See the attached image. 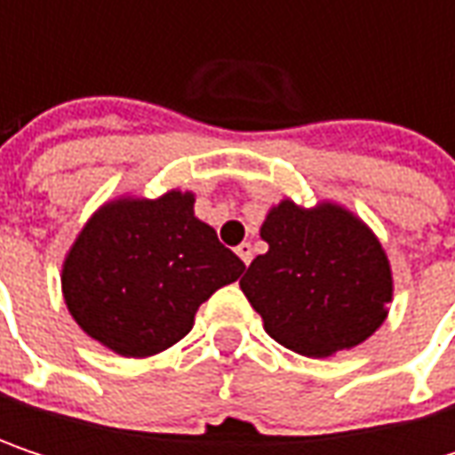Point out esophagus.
Segmentation results:
<instances>
[{
  "instance_id": "1",
  "label": "esophagus",
  "mask_w": 455,
  "mask_h": 455,
  "mask_svg": "<svg viewBox=\"0 0 455 455\" xmlns=\"http://www.w3.org/2000/svg\"><path fill=\"white\" fill-rule=\"evenodd\" d=\"M236 255L242 258L244 266H250V260H252V244H250V242H242V244L236 247Z\"/></svg>"
}]
</instances>
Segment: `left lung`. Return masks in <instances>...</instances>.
<instances>
[{
	"mask_svg": "<svg viewBox=\"0 0 455 455\" xmlns=\"http://www.w3.org/2000/svg\"><path fill=\"white\" fill-rule=\"evenodd\" d=\"M258 255L239 279L266 331L284 347L326 358L371 337L393 300L390 260L361 219L321 203L282 200L268 211Z\"/></svg>",
	"mask_w": 455,
	"mask_h": 455,
	"instance_id": "1",
	"label": "left lung"
}]
</instances>
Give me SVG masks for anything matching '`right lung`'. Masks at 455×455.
<instances>
[{
  "mask_svg": "<svg viewBox=\"0 0 455 455\" xmlns=\"http://www.w3.org/2000/svg\"><path fill=\"white\" fill-rule=\"evenodd\" d=\"M244 271L195 216V195L105 203L76 236L62 263L70 316L97 342L147 358L189 334L197 308Z\"/></svg>",
  "mask_w": 455,
  "mask_h": 455,
  "instance_id": "1",
  "label": "right lung"
}]
</instances>
